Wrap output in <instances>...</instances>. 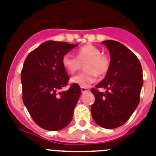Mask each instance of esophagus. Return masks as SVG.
<instances>
[{
	"label": "esophagus",
	"mask_w": 156,
	"mask_h": 156,
	"mask_svg": "<svg viewBox=\"0 0 156 156\" xmlns=\"http://www.w3.org/2000/svg\"><path fill=\"white\" fill-rule=\"evenodd\" d=\"M81 90H82V92L84 93V92H86V91H87L88 88L83 87H81Z\"/></svg>",
	"instance_id": "1"
}]
</instances>
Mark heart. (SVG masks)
Returning <instances> with one entry per match:
<instances>
[{
	"mask_svg": "<svg viewBox=\"0 0 156 156\" xmlns=\"http://www.w3.org/2000/svg\"><path fill=\"white\" fill-rule=\"evenodd\" d=\"M62 65L69 73H74L84 65L86 70L71 78V82L80 87H87L96 80L98 76L105 75L110 68V59L101 53V50L94 45L87 44L78 49L76 57L66 54L62 57Z\"/></svg>",
	"mask_w": 156,
	"mask_h": 156,
	"instance_id": "1",
	"label": "heart"
}]
</instances>
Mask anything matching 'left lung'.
<instances>
[{
	"label": "left lung",
	"mask_w": 156,
	"mask_h": 156,
	"mask_svg": "<svg viewBox=\"0 0 156 156\" xmlns=\"http://www.w3.org/2000/svg\"><path fill=\"white\" fill-rule=\"evenodd\" d=\"M110 52V68L105 78L91 88L95 102L91 105L94 121L105 129H114L126 123L138 107L143 84V69L132 51L115 40H105ZM99 88H104L105 93Z\"/></svg>",
	"instance_id": "1"
}]
</instances>
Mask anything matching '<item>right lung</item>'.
Masks as SVG:
<instances>
[{
    "instance_id": "right-lung-1",
    "label": "right lung",
    "mask_w": 156,
    "mask_h": 156,
    "mask_svg": "<svg viewBox=\"0 0 156 156\" xmlns=\"http://www.w3.org/2000/svg\"><path fill=\"white\" fill-rule=\"evenodd\" d=\"M77 44L46 41L27 56L21 72L23 100L31 118L41 128L60 130L73 118V109L81 95L79 85L67 90L69 77L62 57Z\"/></svg>"
}]
</instances>
